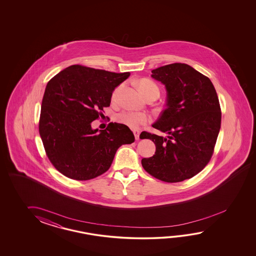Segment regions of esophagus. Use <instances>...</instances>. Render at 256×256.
<instances>
[{"instance_id": "obj_1", "label": "esophagus", "mask_w": 256, "mask_h": 256, "mask_svg": "<svg viewBox=\"0 0 256 256\" xmlns=\"http://www.w3.org/2000/svg\"><path fill=\"white\" fill-rule=\"evenodd\" d=\"M134 137H136V140H139L140 132H139V130H134Z\"/></svg>"}]
</instances>
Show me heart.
I'll return each mask as SVG.
<instances>
[{
  "instance_id": "1",
  "label": "heart",
  "mask_w": 256,
  "mask_h": 256,
  "mask_svg": "<svg viewBox=\"0 0 256 256\" xmlns=\"http://www.w3.org/2000/svg\"><path fill=\"white\" fill-rule=\"evenodd\" d=\"M138 87L141 90V92L144 94V96L146 95L147 93L152 92L159 93L158 86L149 80H141L138 83ZM118 90H119V88H117L115 90L112 95V98H114L116 97ZM117 119L120 124H124L130 129L137 130L142 126L146 124L147 122L150 120V117L144 112H134V110H124L122 112H120V114L118 115Z\"/></svg>"
}]
</instances>
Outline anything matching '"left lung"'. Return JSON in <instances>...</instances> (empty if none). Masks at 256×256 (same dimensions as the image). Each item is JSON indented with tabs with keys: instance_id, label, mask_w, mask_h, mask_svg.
Returning a JSON list of instances; mask_svg holds the SVG:
<instances>
[{
	"instance_id": "1",
	"label": "left lung",
	"mask_w": 256,
	"mask_h": 256,
	"mask_svg": "<svg viewBox=\"0 0 256 256\" xmlns=\"http://www.w3.org/2000/svg\"><path fill=\"white\" fill-rule=\"evenodd\" d=\"M151 76L166 90V108L152 126L168 136L142 132L141 139L156 144L154 154L142 158V166L164 182L188 180L212 156L222 122L217 92L208 78L186 64L160 66Z\"/></svg>"
}]
</instances>
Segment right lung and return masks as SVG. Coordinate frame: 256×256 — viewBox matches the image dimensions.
Wrapping results in <instances>:
<instances>
[{"label":"right lung","instance_id":"add662e5","mask_svg":"<svg viewBox=\"0 0 256 256\" xmlns=\"http://www.w3.org/2000/svg\"><path fill=\"white\" fill-rule=\"evenodd\" d=\"M130 75L73 65L49 80L39 134L48 158L60 173L72 180H92L110 168L120 146L134 142L124 124L110 122L105 130L92 127L110 106L115 88Z\"/></svg>","mask_w":256,"mask_h":256}]
</instances>
